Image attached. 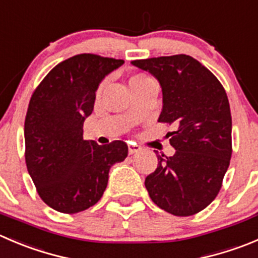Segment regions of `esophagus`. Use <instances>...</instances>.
I'll return each instance as SVG.
<instances>
[{"mask_svg": "<svg viewBox=\"0 0 258 258\" xmlns=\"http://www.w3.org/2000/svg\"><path fill=\"white\" fill-rule=\"evenodd\" d=\"M141 147L137 146L136 143H129L127 144V152H129V154H134V153H138L139 151H141Z\"/></svg>", "mask_w": 258, "mask_h": 258, "instance_id": "1", "label": "esophagus"}]
</instances>
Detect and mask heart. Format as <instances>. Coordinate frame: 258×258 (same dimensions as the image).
Instances as JSON below:
<instances>
[{
  "mask_svg": "<svg viewBox=\"0 0 258 258\" xmlns=\"http://www.w3.org/2000/svg\"><path fill=\"white\" fill-rule=\"evenodd\" d=\"M149 81H152V80H151V78H149V77H147V76H144V75H134L133 77H132L131 80H129V86H131V87H134V86L143 85V83L149 82ZM104 85H105V83H102V85L100 86L99 92L102 90V87H104Z\"/></svg>",
  "mask_w": 258,
  "mask_h": 258,
  "instance_id": "1",
  "label": "heart"
}]
</instances>
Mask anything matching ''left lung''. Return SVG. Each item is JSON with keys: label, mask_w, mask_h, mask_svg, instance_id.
Listing matches in <instances>:
<instances>
[{"label": "left lung", "mask_w": 258, "mask_h": 258, "mask_svg": "<svg viewBox=\"0 0 258 258\" xmlns=\"http://www.w3.org/2000/svg\"><path fill=\"white\" fill-rule=\"evenodd\" d=\"M162 88L158 121L175 125L168 133L175 148L159 156L157 170L146 178L157 207L188 217L217 198L232 156V116L224 88L208 68L186 54L133 60Z\"/></svg>", "instance_id": "1"}]
</instances>
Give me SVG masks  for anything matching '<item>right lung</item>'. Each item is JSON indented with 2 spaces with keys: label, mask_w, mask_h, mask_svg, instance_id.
<instances>
[{
  "label": "right lung",
  "mask_w": 258,
  "mask_h": 258,
  "mask_svg": "<svg viewBox=\"0 0 258 258\" xmlns=\"http://www.w3.org/2000/svg\"><path fill=\"white\" fill-rule=\"evenodd\" d=\"M122 64L78 54L55 66L31 96L24 129L26 166L40 198L57 212L75 214L96 204L111 166L126 158L124 142L99 146L82 137L100 83Z\"/></svg>",
  "instance_id": "add662e5"
}]
</instances>
